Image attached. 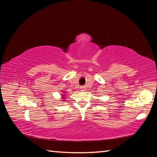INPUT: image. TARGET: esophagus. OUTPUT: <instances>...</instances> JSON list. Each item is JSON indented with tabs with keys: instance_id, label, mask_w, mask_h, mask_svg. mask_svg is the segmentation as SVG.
<instances>
[{
	"instance_id": "obj_1",
	"label": "esophagus",
	"mask_w": 157,
	"mask_h": 157,
	"mask_svg": "<svg viewBox=\"0 0 157 157\" xmlns=\"http://www.w3.org/2000/svg\"><path fill=\"white\" fill-rule=\"evenodd\" d=\"M80 89H81V91H84L85 90V86H80Z\"/></svg>"
}]
</instances>
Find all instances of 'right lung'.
Instances as JSON below:
<instances>
[{
	"label": "right lung",
	"instance_id": "1",
	"mask_svg": "<svg viewBox=\"0 0 157 157\" xmlns=\"http://www.w3.org/2000/svg\"><path fill=\"white\" fill-rule=\"evenodd\" d=\"M63 98H64V97H63Z\"/></svg>",
	"mask_w": 157,
	"mask_h": 157
}]
</instances>
